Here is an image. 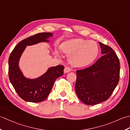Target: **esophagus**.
Instances as JSON below:
<instances>
[{"label": "esophagus", "instance_id": "esophagus-1", "mask_svg": "<svg viewBox=\"0 0 130 130\" xmlns=\"http://www.w3.org/2000/svg\"><path fill=\"white\" fill-rule=\"evenodd\" d=\"M71 71V69L70 67H66L64 68V73H68L69 72H70Z\"/></svg>", "mask_w": 130, "mask_h": 130}]
</instances>
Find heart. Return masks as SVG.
<instances>
[{"mask_svg": "<svg viewBox=\"0 0 130 130\" xmlns=\"http://www.w3.org/2000/svg\"><path fill=\"white\" fill-rule=\"evenodd\" d=\"M62 51L69 57V62L76 67H85L96 59L99 47L96 42L81 39L64 42L60 46Z\"/></svg>", "mask_w": 130, "mask_h": 130, "instance_id": "heart-1", "label": "heart"}]
</instances>
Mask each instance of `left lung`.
I'll return each instance as SVG.
<instances>
[{"instance_id":"8db88e82","label":"left lung","mask_w":130,"mask_h":130,"mask_svg":"<svg viewBox=\"0 0 130 130\" xmlns=\"http://www.w3.org/2000/svg\"><path fill=\"white\" fill-rule=\"evenodd\" d=\"M102 57L91 67L76 71L75 91L84 104L95 105L107 100L120 78V60L110 47L99 42Z\"/></svg>"}]
</instances>
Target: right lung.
<instances>
[{
  "label": "right lung",
  "mask_w": 130,
  "mask_h": 130,
  "mask_svg": "<svg viewBox=\"0 0 130 130\" xmlns=\"http://www.w3.org/2000/svg\"><path fill=\"white\" fill-rule=\"evenodd\" d=\"M53 36L50 32L39 33L23 40L15 46L9 60V77L18 95L26 102L39 103L45 100L51 91L55 81L63 74L64 67L58 65L48 68L43 75L37 78H27L20 67V60L27 46L40 43H50Z\"/></svg>",
  "instance_id": "obj_1"
}]
</instances>
